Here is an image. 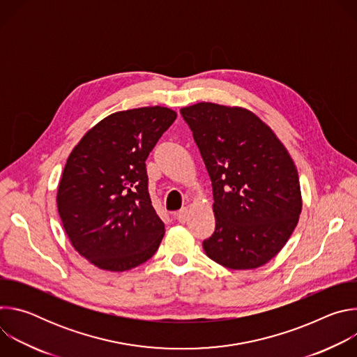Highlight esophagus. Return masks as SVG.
<instances>
[{"label":"esophagus","instance_id":"1","mask_svg":"<svg viewBox=\"0 0 357 357\" xmlns=\"http://www.w3.org/2000/svg\"><path fill=\"white\" fill-rule=\"evenodd\" d=\"M188 216H189V213H188V209H186V208L181 209V211L176 213V219H178V222H181V223H185V222L188 220Z\"/></svg>","mask_w":357,"mask_h":357}]
</instances>
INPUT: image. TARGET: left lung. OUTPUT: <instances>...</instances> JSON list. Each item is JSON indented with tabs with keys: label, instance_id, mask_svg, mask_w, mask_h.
Returning <instances> with one entry per match:
<instances>
[{
	"label": "left lung",
	"instance_id": "left-lung-1",
	"mask_svg": "<svg viewBox=\"0 0 357 357\" xmlns=\"http://www.w3.org/2000/svg\"><path fill=\"white\" fill-rule=\"evenodd\" d=\"M181 114L212 181L216 227L208 257L231 270L257 268L285 245L301 213L294 161L268 126L240 107L197 103Z\"/></svg>",
	"mask_w": 357,
	"mask_h": 357
}]
</instances>
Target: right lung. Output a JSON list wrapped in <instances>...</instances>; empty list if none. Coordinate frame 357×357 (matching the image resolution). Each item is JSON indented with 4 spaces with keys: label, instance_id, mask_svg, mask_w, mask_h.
<instances>
[{
    "label": "right lung",
    "instance_id": "right-lung-1",
    "mask_svg": "<svg viewBox=\"0 0 357 357\" xmlns=\"http://www.w3.org/2000/svg\"><path fill=\"white\" fill-rule=\"evenodd\" d=\"M176 113L141 107L96 124L73 148L58 189L65 231L101 270H131L154 256L165 225L152 208L145 161Z\"/></svg>",
    "mask_w": 357,
    "mask_h": 357
}]
</instances>
